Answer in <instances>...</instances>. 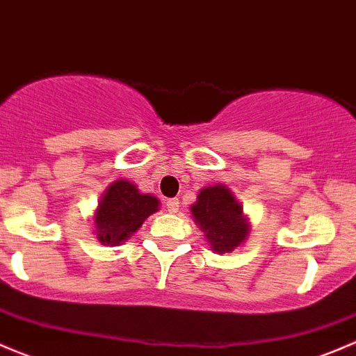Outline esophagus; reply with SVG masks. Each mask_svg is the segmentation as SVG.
Returning a JSON list of instances; mask_svg holds the SVG:
<instances>
[{
    "instance_id": "obj_1",
    "label": "esophagus",
    "mask_w": 356,
    "mask_h": 356,
    "mask_svg": "<svg viewBox=\"0 0 356 356\" xmlns=\"http://www.w3.org/2000/svg\"><path fill=\"white\" fill-rule=\"evenodd\" d=\"M166 209L170 211V213H177V211L179 209V200L178 199H168Z\"/></svg>"
}]
</instances>
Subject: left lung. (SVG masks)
Instances as JSON below:
<instances>
[{
  "label": "left lung",
  "mask_w": 356,
  "mask_h": 356,
  "mask_svg": "<svg viewBox=\"0 0 356 356\" xmlns=\"http://www.w3.org/2000/svg\"><path fill=\"white\" fill-rule=\"evenodd\" d=\"M190 211L193 221L199 225L218 254L232 252L248 238L249 221L242 213L241 202H237L228 186H204Z\"/></svg>",
  "instance_id": "obj_1"
}]
</instances>
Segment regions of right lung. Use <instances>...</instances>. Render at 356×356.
<instances>
[{
  "label": "right lung",
  "mask_w": 356,
  "mask_h": 356,
  "mask_svg": "<svg viewBox=\"0 0 356 356\" xmlns=\"http://www.w3.org/2000/svg\"><path fill=\"white\" fill-rule=\"evenodd\" d=\"M159 209V199L126 179L108 185L95 213V234L104 245H121Z\"/></svg>",
  "instance_id": "add662e5"
}]
</instances>
